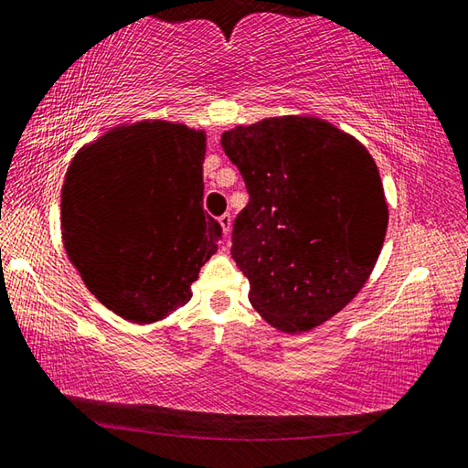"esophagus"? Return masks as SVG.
<instances>
[{"label":"esophagus","instance_id":"34e87169","mask_svg":"<svg viewBox=\"0 0 468 468\" xmlns=\"http://www.w3.org/2000/svg\"><path fill=\"white\" fill-rule=\"evenodd\" d=\"M219 226H221V232H224V236H228L229 229H232V216H229V213L219 216Z\"/></svg>","mask_w":468,"mask_h":468}]
</instances>
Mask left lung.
Returning <instances> with one entry per match:
<instances>
[{"mask_svg": "<svg viewBox=\"0 0 468 468\" xmlns=\"http://www.w3.org/2000/svg\"><path fill=\"white\" fill-rule=\"evenodd\" d=\"M249 203L232 259L249 300L275 329L302 333L346 308L370 277L388 205L366 147L314 117H273L221 135Z\"/></svg>", "mask_w": 468, "mask_h": 468, "instance_id": "1", "label": "left lung"}]
</instances>
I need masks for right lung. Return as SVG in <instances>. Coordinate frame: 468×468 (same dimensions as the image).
<instances>
[{
	"label": "right lung",
	"mask_w": 468,
	"mask_h": 468,
	"mask_svg": "<svg viewBox=\"0 0 468 468\" xmlns=\"http://www.w3.org/2000/svg\"><path fill=\"white\" fill-rule=\"evenodd\" d=\"M205 133L180 122L111 129L76 154L61 191L68 257L98 302L150 324L191 300L221 226L203 211Z\"/></svg>",
	"instance_id": "obj_1"
}]
</instances>
